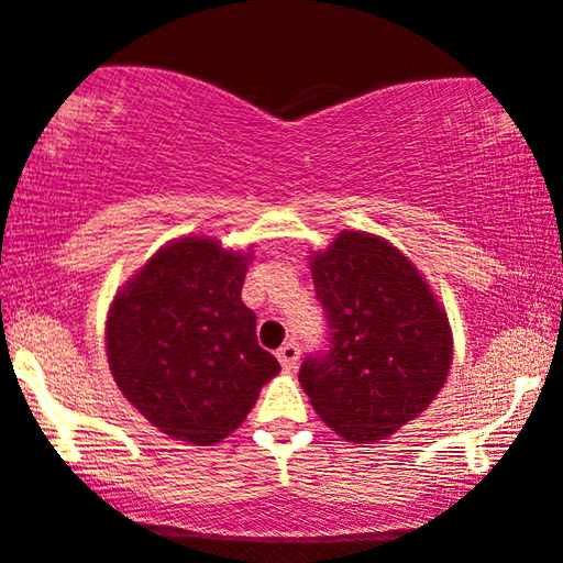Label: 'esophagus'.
I'll return each mask as SVG.
<instances>
[{"label":"esophagus","mask_w":563,"mask_h":563,"mask_svg":"<svg viewBox=\"0 0 563 563\" xmlns=\"http://www.w3.org/2000/svg\"><path fill=\"white\" fill-rule=\"evenodd\" d=\"M276 358H279V364L287 368V372H291V368H297L299 343L297 341H287L279 351H276Z\"/></svg>","instance_id":"esophagus-1"}]
</instances>
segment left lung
<instances>
[{
	"instance_id": "8db88e82",
	"label": "left lung",
	"mask_w": 563,
	"mask_h": 563,
	"mask_svg": "<svg viewBox=\"0 0 563 563\" xmlns=\"http://www.w3.org/2000/svg\"><path fill=\"white\" fill-rule=\"evenodd\" d=\"M325 349L299 382L322 420L351 443L382 441L433 402L451 368L443 307L395 245L341 233L312 258Z\"/></svg>"
}]
</instances>
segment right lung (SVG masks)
Masks as SVG:
<instances>
[{
    "label": "right lung",
    "mask_w": 563,
    "mask_h": 563,
    "mask_svg": "<svg viewBox=\"0 0 563 563\" xmlns=\"http://www.w3.org/2000/svg\"><path fill=\"white\" fill-rule=\"evenodd\" d=\"M245 256L181 238L153 256L107 318L114 382L166 435L218 443L241 426L279 361L241 299Z\"/></svg>",
    "instance_id": "obj_1"
}]
</instances>
